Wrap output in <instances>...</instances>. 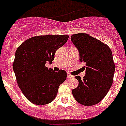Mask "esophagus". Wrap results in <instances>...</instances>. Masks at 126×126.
Here are the masks:
<instances>
[{
	"label": "esophagus",
	"mask_w": 126,
	"mask_h": 126,
	"mask_svg": "<svg viewBox=\"0 0 126 126\" xmlns=\"http://www.w3.org/2000/svg\"><path fill=\"white\" fill-rule=\"evenodd\" d=\"M67 78L68 79H70V78H73V76L71 75V74H69V73H67Z\"/></svg>",
	"instance_id": "obj_1"
}]
</instances>
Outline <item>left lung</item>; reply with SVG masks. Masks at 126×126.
Instances as JSON below:
<instances>
[{"mask_svg":"<svg viewBox=\"0 0 126 126\" xmlns=\"http://www.w3.org/2000/svg\"><path fill=\"white\" fill-rule=\"evenodd\" d=\"M71 41L79 53V61L86 64V74L81 79L76 76L78 86L72 90L80 104L92 106L104 98L113 83L115 66L107 45L86 33L71 36Z\"/></svg>","mask_w":126,"mask_h":126,"instance_id":"left-lung-1","label":"left lung"}]
</instances>
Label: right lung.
Instances as JSON below:
<instances>
[{
    "label": "right lung",
    "mask_w": 126,
    "mask_h": 126,
    "mask_svg": "<svg viewBox=\"0 0 126 126\" xmlns=\"http://www.w3.org/2000/svg\"><path fill=\"white\" fill-rule=\"evenodd\" d=\"M68 34L41 35L24 41L18 47L13 62L19 87L30 102L38 105L55 98L60 84L67 78L64 70L54 72L45 64L52 63L58 48L67 42Z\"/></svg>",
    "instance_id": "obj_1"
}]
</instances>
